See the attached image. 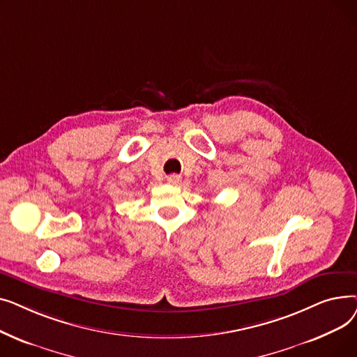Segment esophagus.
I'll return each mask as SVG.
<instances>
[{
	"label": "esophagus",
	"instance_id": "1",
	"mask_svg": "<svg viewBox=\"0 0 357 357\" xmlns=\"http://www.w3.org/2000/svg\"><path fill=\"white\" fill-rule=\"evenodd\" d=\"M166 181H167L169 185H178V183L181 182V176L172 174V175H169V176L166 178Z\"/></svg>",
	"mask_w": 357,
	"mask_h": 357
}]
</instances>
